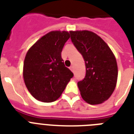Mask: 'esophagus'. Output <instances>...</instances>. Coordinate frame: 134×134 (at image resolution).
<instances>
[{
    "label": "esophagus",
    "mask_w": 134,
    "mask_h": 134,
    "mask_svg": "<svg viewBox=\"0 0 134 134\" xmlns=\"http://www.w3.org/2000/svg\"><path fill=\"white\" fill-rule=\"evenodd\" d=\"M70 69H71V71H73L74 72V66H71V67H70Z\"/></svg>",
    "instance_id": "obj_1"
}]
</instances>
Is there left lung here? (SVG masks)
I'll list each match as a JSON object with an SVG mask.
<instances>
[{"instance_id":"obj_1","label":"left lung","mask_w":134,"mask_h":134,"mask_svg":"<svg viewBox=\"0 0 134 134\" xmlns=\"http://www.w3.org/2000/svg\"><path fill=\"white\" fill-rule=\"evenodd\" d=\"M71 40L86 63V76L78 82L82 98L92 105L106 101L118 79L115 57L99 36L88 30L70 31Z\"/></svg>"}]
</instances>
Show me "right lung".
I'll return each mask as SVG.
<instances>
[{"mask_svg":"<svg viewBox=\"0 0 134 134\" xmlns=\"http://www.w3.org/2000/svg\"><path fill=\"white\" fill-rule=\"evenodd\" d=\"M69 37L67 31H51L37 41L26 53L24 82L32 97L40 102L58 99L74 76L61 57L63 46Z\"/></svg>","mask_w":134,"mask_h":134,"instance_id":"1","label":"right lung"}]
</instances>
